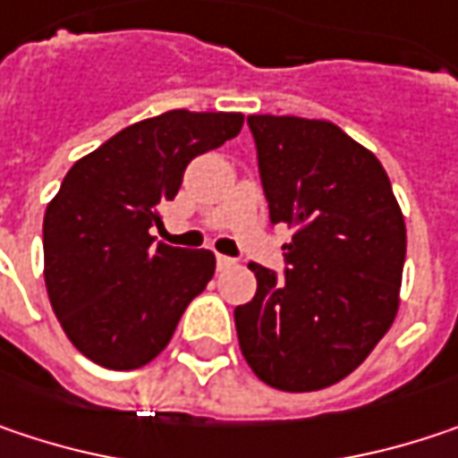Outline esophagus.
Returning a JSON list of instances; mask_svg holds the SVG:
<instances>
[{
    "label": "esophagus",
    "mask_w": 458,
    "mask_h": 458,
    "mask_svg": "<svg viewBox=\"0 0 458 458\" xmlns=\"http://www.w3.org/2000/svg\"><path fill=\"white\" fill-rule=\"evenodd\" d=\"M235 265V259H230V257H225V254H217V270H230Z\"/></svg>",
    "instance_id": "34e87169"
}]
</instances>
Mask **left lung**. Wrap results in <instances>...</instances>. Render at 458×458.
I'll use <instances>...</instances> for the list:
<instances>
[{"label": "left lung", "instance_id": "obj_1", "mask_svg": "<svg viewBox=\"0 0 458 458\" xmlns=\"http://www.w3.org/2000/svg\"><path fill=\"white\" fill-rule=\"evenodd\" d=\"M270 223L293 228L285 275L257 262L235 307L243 359L277 391L327 388L369 356L398 312L406 225L377 157L327 120L249 114Z\"/></svg>", "mask_w": 458, "mask_h": 458}]
</instances>
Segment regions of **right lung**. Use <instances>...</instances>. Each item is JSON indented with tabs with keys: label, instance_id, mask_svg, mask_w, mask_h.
<instances>
[{
	"label": "right lung",
	"instance_id": "1",
	"mask_svg": "<svg viewBox=\"0 0 458 458\" xmlns=\"http://www.w3.org/2000/svg\"><path fill=\"white\" fill-rule=\"evenodd\" d=\"M241 125V112L170 109L123 128L64 175L44 215V280L64 335L91 361L148 364L212 280V251L154 243L151 228H162L188 162Z\"/></svg>",
	"mask_w": 458,
	"mask_h": 458
}]
</instances>
